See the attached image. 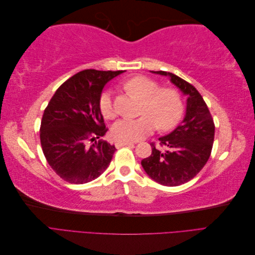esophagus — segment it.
I'll use <instances>...</instances> for the list:
<instances>
[{
	"mask_svg": "<svg viewBox=\"0 0 255 255\" xmlns=\"http://www.w3.org/2000/svg\"><path fill=\"white\" fill-rule=\"evenodd\" d=\"M123 145H134V142H130V141H120V140L116 141V146H117V148H120V146H123Z\"/></svg>",
	"mask_w": 255,
	"mask_h": 255,
	"instance_id": "34e87169",
	"label": "esophagus"
}]
</instances>
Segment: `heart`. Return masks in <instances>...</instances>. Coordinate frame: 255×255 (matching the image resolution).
<instances>
[{"label":"heart","mask_w":255,"mask_h":255,"mask_svg":"<svg viewBox=\"0 0 255 255\" xmlns=\"http://www.w3.org/2000/svg\"><path fill=\"white\" fill-rule=\"evenodd\" d=\"M128 94L142 100L140 117L121 119L112 128V134L120 141H137L151 134L155 127L161 130L174 128L184 114L181 92L173 87H160L159 84L146 76H134L123 83ZM99 109L103 117L114 119L117 111L112 99V91L105 90L99 99Z\"/></svg>","instance_id":"1"}]
</instances>
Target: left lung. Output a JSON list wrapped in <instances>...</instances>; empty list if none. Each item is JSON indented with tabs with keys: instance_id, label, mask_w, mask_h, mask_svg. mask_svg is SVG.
<instances>
[{
	"instance_id": "obj_1",
	"label": "left lung",
	"mask_w": 255,
	"mask_h": 255,
	"mask_svg": "<svg viewBox=\"0 0 255 255\" xmlns=\"http://www.w3.org/2000/svg\"><path fill=\"white\" fill-rule=\"evenodd\" d=\"M169 76L170 81L187 96L186 115L173 132L159 138L161 151L152 142V153L141 160L151 179L164 186H179L187 183L202 170L211 156L215 125L212 115L200 92L179 76L166 71H152Z\"/></svg>"
}]
</instances>
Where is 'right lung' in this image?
<instances>
[{
  "label": "right lung",
  "instance_id": "obj_1",
  "mask_svg": "<svg viewBox=\"0 0 255 255\" xmlns=\"http://www.w3.org/2000/svg\"><path fill=\"white\" fill-rule=\"evenodd\" d=\"M122 71L87 69L61 84L45 107L40 142L48 164L64 181L84 184L109 167L115 145L102 139L107 132L99 99L105 84Z\"/></svg>",
  "mask_w": 255,
  "mask_h": 255
}]
</instances>
